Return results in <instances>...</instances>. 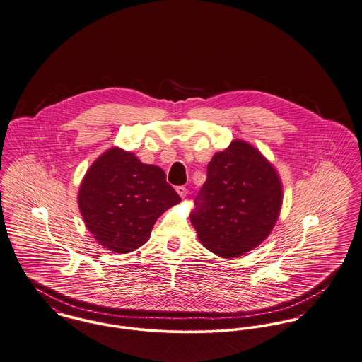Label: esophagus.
I'll list each match as a JSON object with an SVG mask.
<instances>
[{
  "label": "esophagus",
  "instance_id": "1",
  "mask_svg": "<svg viewBox=\"0 0 362 362\" xmlns=\"http://www.w3.org/2000/svg\"><path fill=\"white\" fill-rule=\"evenodd\" d=\"M176 192H177V194L180 195L182 198H186V197H187V194H189L187 189H186V187H183V186L177 187V189H176Z\"/></svg>",
  "mask_w": 362,
  "mask_h": 362
}]
</instances>
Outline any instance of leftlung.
<instances>
[{
  "instance_id": "8db88e82",
  "label": "left lung",
  "mask_w": 362,
  "mask_h": 362,
  "mask_svg": "<svg viewBox=\"0 0 362 362\" xmlns=\"http://www.w3.org/2000/svg\"><path fill=\"white\" fill-rule=\"evenodd\" d=\"M281 206L282 183L276 168L255 146L235 139L208 164L190 221L206 250L233 259L269 237Z\"/></svg>"
}]
</instances>
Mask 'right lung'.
Returning a JSON list of instances; mask_svg holds the SVG:
<instances>
[{
	"instance_id": "obj_1",
	"label": "right lung",
	"mask_w": 362,
	"mask_h": 362,
	"mask_svg": "<svg viewBox=\"0 0 362 362\" xmlns=\"http://www.w3.org/2000/svg\"><path fill=\"white\" fill-rule=\"evenodd\" d=\"M77 198L86 228L100 245L115 253L146 244L157 219L180 202L161 168L143 164L134 153L119 147L109 148L93 161Z\"/></svg>"
}]
</instances>
